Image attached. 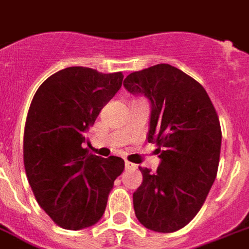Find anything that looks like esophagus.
I'll return each mask as SVG.
<instances>
[{
  "instance_id": "obj_1",
  "label": "esophagus",
  "mask_w": 249,
  "mask_h": 249,
  "mask_svg": "<svg viewBox=\"0 0 249 249\" xmlns=\"http://www.w3.org/2000/svg\"><path fill=\"white\" fill-rule=\"evenodd\" d=\"M125 168H126V170H135V168H137V164L131 163L129 160H125Z\"/></svg>"
}]
</instances>
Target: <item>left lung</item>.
I'll list each match as a JSON object with an SVG mask.
<instances>
[{"label": "left lung", "instance_id": "1", "mask_svg": "<svg viewBox=\"0 0 249 249\" xmlns=\"http://www.w3.org/2000/svg\"><path fill=\"white\" fill-rule=\"evenodd\" d=\"M124 87L150 101L148 142L157 144L156 173L139 167L143 182L133 194L135 215L145 228L172 233L199 213L216 177L221 129L205 89L170 64L130 73Z\"/></svg>", "mask_w": 249, "mask_h": 249}]
</instances>
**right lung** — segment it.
I'll use <instances>...</instances> for the list:
<instances>
[{
    "label": "right lung",
    "instance_id": "add662e5",
    "mask_svg": "<svg viewBox=\"0 0 249 249\" xmlns=\"http://www.w3.org/2000/svg\"><path fill=\"white\" fill-rule=\"evenodd\" d=\"M123 73L68 67L40 85L24 131V166L37 204L63 229L96 224L105 213L124 160L89 153L82 144L101 108L118 92Z\"/></svg>",
    "mask_w": 249,
    "mask_h": 249
}]
</instances>
